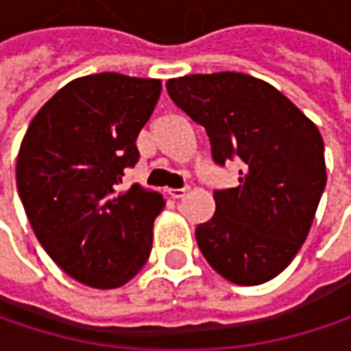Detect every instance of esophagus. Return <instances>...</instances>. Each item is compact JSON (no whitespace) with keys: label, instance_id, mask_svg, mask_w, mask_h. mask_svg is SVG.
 <instances>
[{"label":"esophagus","instance_id":"obj_1","mask_svg":"<svg viewBox=\"0 0 351 351\" xmlns=\"http://www.w3.org/2000/svg\"><path fill=\"white\" fill-rule=\"evenodd\" d=\"M169 195H171L173 199H182V197L186 195V186H184V189H169Z\"/></svg>","mask_w":351,"mask_h":351}]
</instances>
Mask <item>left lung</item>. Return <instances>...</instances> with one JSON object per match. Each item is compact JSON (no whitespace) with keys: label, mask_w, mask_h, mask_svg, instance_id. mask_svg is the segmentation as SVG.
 <instances>
[{"label":"left lung","mask_w":351,"mask_h":351,"mask_svg":"<svg viewBox=\"0 0 351 351\" xmlns=\"http://www.w3.org/2000/svg\"><path fill=\"white\" fill-rule=\"evenodd\" d=\"M176 107L205 128L217 165L240 156V184L215 191V213L197 226L205 260L226 280L262 285L280 274L309 236L323 195L317 125L270 83L244 73L169 79Z\"/></svg>","instance_id":"left-lung-1"}]
</instances>
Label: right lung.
<instances>
[{
    "label": "right lung",
    "instance_id": "1",
    "mask_svg": "<svg viewBox=\"0 0 351 351\" xmlns=\"http://www.w3.org/2000/svg\"><path fill=\"white\" fill-rule=\"evenodd\" d=\"M162 83L119 73L79 77L56 91L22 140L16 182L28 221L62 272L93 289L132 280L152 250L165 209L156 191L121 189L136 140Z\"/></svg>",
    "mask_w": 351,
    "mask_h": 351
}]
</instances>
